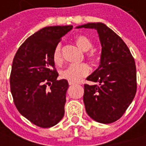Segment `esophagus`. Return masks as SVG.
Wrapping results in <instances>:
<instances>
[{"mask_svg":"<svg viewBox=\"0 0 146 146\" xmlns=\"http://www.w3.org/2000/svg\"><path fill=\"white\" fill-rule=\"evenodd\" d=\"M68 83H69V85H70V86H73V85H75V82H70V81H69L68 82Z\"/></svg>","mask_w":146,"mask_h":146,"instance_id":"34e87169","label":"esophagus"}]
</instances>
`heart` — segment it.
<instances>
[{
  "mask_svg": "<svg viewBox=\"0 0 146 146\" xmlns=\"http://www.w3.org/2000/svg\"><path fill=\"white\" fill-rule=\"evenodd\" d=\"M75 43L79 48L83 51H87L86 53V57L92 63H95L98 59L97 54L95 51L92 50L93 43L91 41V39L88 38L86 36H76L75 39ZM53 60L55 64L60 65L63 61L62 56H61V52H60V46L57 45L54 49V53H53ZM89 72V66L84 64H72L68 65L67 68L62 70L60 72V76L63 78H65L67 80L73 82H77L80 80L82 78L85 77L88 74Z\"/></svg>",
  "mask_w": 146,
  "mask_h": 146,
  "instance_id": "b5f03b06",
  "label": "heart"
}]
</instances>
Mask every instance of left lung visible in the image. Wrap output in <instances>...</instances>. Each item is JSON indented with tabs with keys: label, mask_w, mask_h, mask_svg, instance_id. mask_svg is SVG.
<instances>
[{
	"label": "left lung",
	"mask_w": 146,
	"mask_h": 146,
	"mask_svg": "<svg viewBox=\"0 0 146 146\" xmlns=\"http://www.w3.org/2000/svg\"><path fill=\"white\" fill-rule=\"evenodd\" d=\"M77 29H94L100 40V64L84 85L86 113L94 121L110 124L122 117L137 90L135 62L121 37L102 22L87 23Z\"/></svg>",
	"instance_id": "left-lung-1"
}]
</instances>
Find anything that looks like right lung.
<instances>
[{"label": "right lung", "instance_id": "right-lung-1", "mask_svg": "<svg viewBox=\"0 0 146 146\" xmlns=\"http://www.w3.org/2000/svg\"><path fill=\"white\" fill-rule=\"evenodd\" d=\"M72 28L41 29L22 43L14 57L10 86L15 105L23 117L40 127H53L64 115L68 82L57 80L53 53L61 37Z\"/></svg>", "mask_w": 146, "mask_h": 146}]
</instances>
